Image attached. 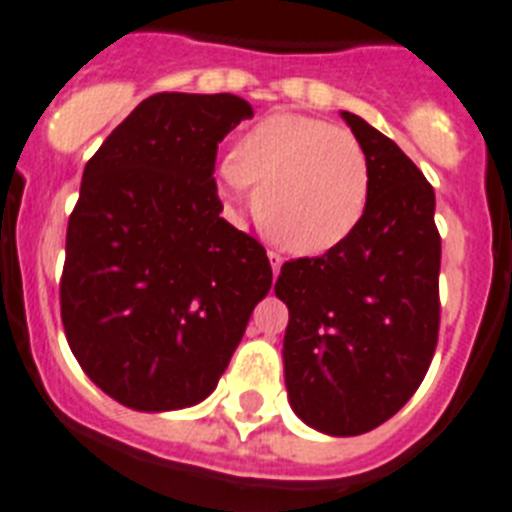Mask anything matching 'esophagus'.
Masks as SVG:
<instances>
[{"instance_id":"esophagus-1","label":"esophagus","mask_w":512,"mask_h":512,"mask_svg":"<svg viewBox=\"0 0 512 512\" xmlns=\"http://www.w3.org/2000/svg\"><path fill=\"white\" fill-rule=\"evenodd\" d=\"M269 264H272V274H274V277H277V274H280V266H282V256H280V253L269 251Z\"/></svg>"}]
</instances>
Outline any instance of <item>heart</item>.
Returning <instances> with one entry per match:
<instances>
[{"mask_svg": "<svg viewBox=\"0 0 512 512\" xmlns=\"http://www.w3.org/2000/svg\"><path fill=\"white\" fill-rule=\"evenodd\" d=\"M222 201L238 209L256 193L259 222L298 256H319L348 240L369 204V159L356 135L306 114L256 122L235 154L214 167Z\"/></svg>", "mask_w": 512, "mask_h": 512, "instance_id": "1", "label": "heart"}]
</instances>
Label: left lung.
Returning <instances> with one entry per match:
<instances>
[{"label": "left lung", "instance_id": "obj_1", "mask_svg": "<svg viewBox=\"0 0 512 512\" xmlns=\"http://www.w3.org/2000/svg\"><path fill=\"white\" fill-rule=\"evenodd\" d=\"M369 159V204L348 240L282 264L290 311L282 342L287 400L329 437L377 429L411 400L439 332L434 188L395 141L340 112Z\"/></svg>", "mask_w": 512, "mask_h": 512}]
</instances>
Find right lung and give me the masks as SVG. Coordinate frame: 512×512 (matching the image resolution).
<instances>
[{
  "instance_id": "1",
  "label": "right lung",
  "mask_w": 512,
  "mask_h": 512,
  "mask_svg": "<svg viewBox=\"0 0 512 512\" xmlns=\"http://www.w3.org/2000/svg\"><path fill=\"white\" fill-rule=\"evenodd\" d=\"M253 117L232 94H156L107 135L67 222L62 324L88 379L125 408L214 392L272 287L259 240L219 217L217 146Z\"/></svg>"
}]
</instances>
